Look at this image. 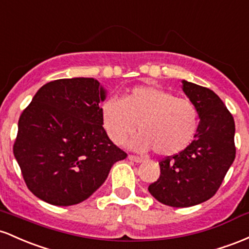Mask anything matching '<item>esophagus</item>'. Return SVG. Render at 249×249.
Returning <instances> with one entry per match:
<instances>
[{"label":"esophagus","instance_id":"1","mask_svg":"<svg viewBox=\"0 0 249 249\" xmlns=\"http://www.w3.org/2000/svg\"><path fill=\"white\" fill-rule=\"evenodd\" d=\"M128 159H129L130 161L136 162V163H140V162L143 161L141 158H139V156H135V155H129V156H128Z\"/></svg>","mask_w":249,"mask_h":249}]
</instances>
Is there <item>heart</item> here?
Instances as JSON below:
<instances>
[{
	"label": "heart",
	"instance_id": "b5f03b06",
	"mask_svg": "<svg viewBox=\"0 0 249 249\" xmlns=\"http://www.w3.org/2000/svg\"><path fill=\"white\" fill-rule=\"evenodd\" d=\"M102 124L115 144L124 143L138 128L134 149L169 156L191 144L199 128V111L191 100L155 86H139L103 105Z\"/></svg>",
	"mask_w": 249,
	"mask_h": 249
}]
</instances>
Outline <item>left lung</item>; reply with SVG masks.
Returning <instances> with one entry per match:
<instances>
[{
  "label": "left lung",
  "mask_w": 249,
  "mask_h": 249,
  "mask_svg": "<svg viewBox=\"0 0 249 249\" xmlns=\"http://www.w3.org/2000/svg\"><path fill=\"white\" fill-rule=\"evenodd\" d=\"M182 89L196 106L200 124L186 149L159 162L160 178L148 191L161 203L191 207L214 196L235 159V124L211 89L182 81Z\"/></svg>",
  "instance_id": "obj_1"
}]
</instances>
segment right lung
Returning <instances> with one entry per match:
<instances>
[{"label":"right lung","instance_id":"1","mask_svg":"<svg viewBox=\"0 0 249 249\" xmlns=\"http://www.w3.org/2000/svg\"><path fill=\"white\" fill-rule=\"evenodd\" d=\"M106 90L90 77L42 86L22 111L14 155L30 192L55 206L88 199L127 153L102 127Z\"/></svg>","mask_w":249,"mask_h":249}]
</instances>
